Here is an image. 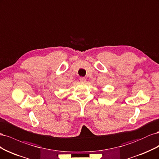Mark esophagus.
<instances>
[{
	"label": "esophagus",
	"instance_id": "34e87169",
	"mask_svg": "<svg viewBox=\"0 0 159 159\" xmlns=\"http://www.w3.org/2000/svg\"><path fill=\"white\" fill-rule=\"evenodd\" d=\"M80 80L81 84H85L86 82V79L85 78H80Z\"/></svg>",
	"mask_w": 159,
	"mask_h": 159
}]
</instances>
